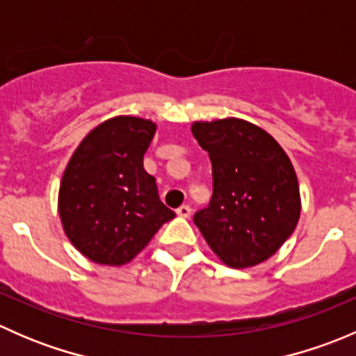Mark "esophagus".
<instances>
[{
  "mask_svg": "<svg viewBox=\"0 0 356 356\" xmlns=\"http://www.w3.org/2000/svg\"><path fill=\"white\" fill-rule=\"evenodd\" d=\"M177 215L179 217L188 218L189 215H191V207H189V204H182V207L177 208Z\"/></svg>",
  "mask_w": 356,
  "mask_h": 356,
  "instance_id": "esophagus-1",
  "label": "esophagus"
}]
</instances>
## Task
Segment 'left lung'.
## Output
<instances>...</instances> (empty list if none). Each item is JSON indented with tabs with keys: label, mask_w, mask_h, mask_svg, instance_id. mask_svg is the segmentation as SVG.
I'll list each match as a JSON object with an SVG mask.
<instances>
[{
	"label": "left lung",
	"mask_w": 356,
	"mask_h": 356,
	"mask_svg": "<svg viewBox=\"0 0 356 356\" xmlns=\"http://www.w3.org/2000/svg\"><path fill=\"white\" fill-rule=\"evenodd\" d=\"M213 174L210 204L195 224L218 260L250 268L268 260L296 229L300 184L282 146L258 125L227 117L193 122Z\"/></svg>",
	"instance_id": "8db88e82"
}]
</instances>
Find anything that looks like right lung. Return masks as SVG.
Returning a JSON list of instances; mask_svg holds the SVG:
<instances>
[{
	"mask_svg": "<svg viewBox=\"0 0 356 356\" xmlns=\"http://www.w3.org/2000/svg\"><path fill=\"white\" fill-rule=\"evenodd\" d=\"M155 122L118 115L92 129L68 160L58 213L70 243L99 265L122 267L175 217L143 167Z\"/></svg>",
	"mask_w": 356,
	"mask_h": 356,
	"instance_id": "obj_1",
	"label": "right lung"
}]
</instances>
